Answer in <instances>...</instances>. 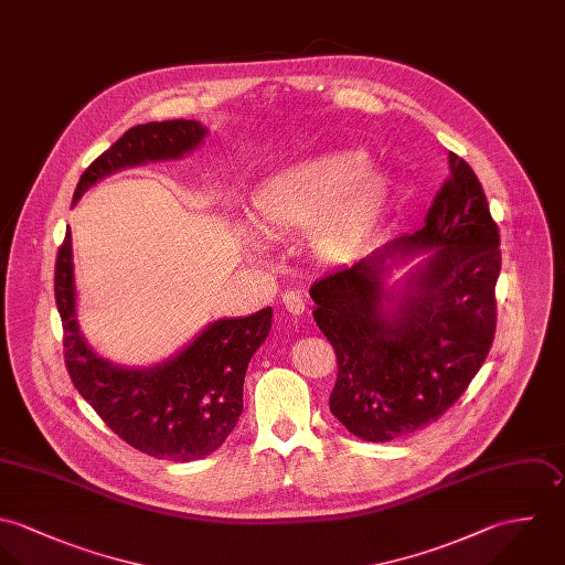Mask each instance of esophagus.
I'll use <instances>...</instances> for the list:
<instances>
[{
    "instance_id": "esophagus-1",
    "label": "esophagus",
    "mask_w": 565,
    "mask_h": 565,
    "mask_svg": "<svg viewBox=\"0 0 565 565\" xmlns=\"http://www.w3.org/2000/svg\"><path fill=\"white\" fill-rule=\"evenodd\" d=\"M281 303H284V308H286V312L292 315V317H299V315H303V310H306V301H303L295 290H286V292L281 295Z\"/></svg>"
}]
</instances>
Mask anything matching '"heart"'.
<instances>
[{
    "label": "heart",
    "mask_w": 565,
    "mask_h": 565,
    "mask_svg": "<svg viewBox=\"0 0 565 565\" xmlns=\"http://www.w3.org/2000/svg\"><path fill=\"white\" fill-rule=\"evenodd\" d=\"M388 201V181L358 152L295 163L266 179L250 196V216L279 235L315 225V246L328 259L353 253Z\"/></svg>",
    "instance_id": "1"
}]
</instances>
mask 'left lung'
<instances>
[{
	"instance_id": "left-lung-1",
	"label": "left lung",
	"mask_w": 565,
	"mask_h": 565,
	"mask_svg": "<svg viewBox=\"0 0 565 565\" xmlns=\"http://www.w3.org/2000/svg\"><path fill=\"white\" fill-rule=\"evenodd\" d=\"M450 177L424 226L310 288L339 375L330 411L362 441H393L437 422L465 393L495 334L500 233L482 185L450 152ZM428 252L391 291L395 265Z\"/></svg>"
}]
</instances>
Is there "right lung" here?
I'll return each instance as SVG.
<instances>
[{
  "mask_svg": "<svg viewBox=\"0 0 565 565\" xmlns=\"http://www.w3.org/2000/svg\"><path fill=\"white\" fill-rule=\"evenodd\" d=\"M207 135L196 119L148 121L128 128L81 177L74 203L121 168L179 159ZM54 297L63 321L67 373L115 435L154 458L188 462L218 450L242 415L246 366L270 332L273 310L210 323L174 358L128 369L100 358L76 319L72 233L58 248Z\"/></svg>",
  "mask_w": 565,
  "mask_h": 565,
  "instance_id": "right-lung-1",
  "label": "right lung"
}]
</instances>
